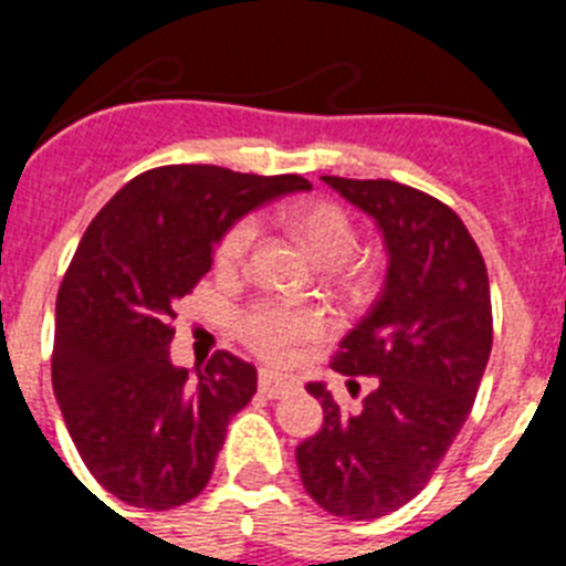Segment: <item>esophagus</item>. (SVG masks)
I'll list each match as a JSON object with an SVG mask.
<instances>
[{"instance_id":"34e87169","label":"esophagus","mask_w":566,"mask_h":566,"mask_svg":"<svg viewBox=\"0 0 566 566\" xmlns=\"http://www.w3.org/2000/svg\"><path fill=\"white\" fill-rule=\"evenodd\" d=\"M258 385H260V394H266L269 399H277V397H286L289 391H294V388H297V379L272 371V368H260Z\"/></svg>"}]
</instances>
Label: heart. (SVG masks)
<instances>
[{"instance_id":"1","label":"heart","mask_w":566,"mask_h":566,"mask_svg":"<svg viewBox=\"0 0 566 566\" xmlns=\"http://www.w3.org/2000/svg\"><path fill=\"white\" fill-rule=\"evenodd\" d=\"M280 221L294 238L308 249L317 263H326L334 272L345 274V258L357 243L352 214L334 201H303L280 212ZM258 238L254 218H240L227 229L218 243L214 266L221 274H238L247 266V258ZM332 328V319L317 306H289L280 300H254L234 317V334L249 352L272 363H286L308 343L323 339Z\"/></svg>"}]
</instances>
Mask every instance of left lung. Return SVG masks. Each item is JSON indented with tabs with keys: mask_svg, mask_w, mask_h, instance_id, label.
I'll list each match as a JSON object with an SVG mask.
<instances>
[{
	"mask_svg": "<svg viewBox=\"0 0 566 566\" xmlns=\"http://www.w3.org/2000/svg\"><path fill=\"white\" fill-rule=\"evenodd\" d=\"M377 221L388 249L385 286L339 343L332 368L374 377L357 413H343L323 382V428L297 444L308 496L348 522L388 516L428 484L462 431L493 348L482 252L451 207L397 181L323 175Z\"/></svg>",
	"mask_w": 566,
	"mask_h": 566,
	"instance_id": "8db88e82",
	"label": "left lung"
}]
</instances>
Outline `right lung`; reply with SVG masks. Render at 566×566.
<instances>
[{
    "label": "right lung",
    "instance_id": "1",
    "mask_svg": "<svg viewBox=\"0 0 566 566\" xmlns=\"http://www.w3.org/2000/svg\"><path fill=\"white\" fill-rule=\"evenodd\" d=\"M303 189L300 175L172 164L135 175L84 232L56 297L53 391L87 470L129 507H178L207 488L258 371L218 352L189 379L169 359L175 303L234 221Z\"/></svg>",
    "mask_w": 566,
    "mask_h": 566
}]
</instances>
